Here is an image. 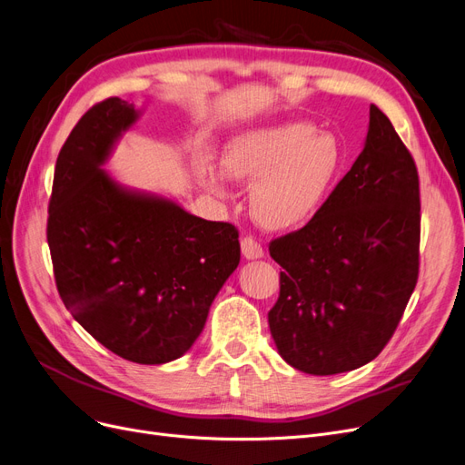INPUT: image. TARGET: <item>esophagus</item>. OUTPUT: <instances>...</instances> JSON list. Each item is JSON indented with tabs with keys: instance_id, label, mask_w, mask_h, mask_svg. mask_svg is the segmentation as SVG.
Instances as JSON below:
<instances>
[{
	"instance_id": "obj_1",
	"label": "esophagus",
	"mask_w": 465,
	"mask_h": 465,
	"mask_svg": "<svg viewBox=\"0 0 465 465\" xmlns=\"http://www.w3.org/2000/svg\"><path fill=\"white\" fill-rule=\"evenodd\" d=\"M240 248H242V255L246 259H262L263 257V248L262 244L253 240L252 236H244L242 242H240Z\"/></svg>"
}]
</instances>
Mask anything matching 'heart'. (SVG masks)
<instances>
[{
	"label": "heart",
	"mask_w": 465,
	"mask_h": 465,
	"mask_svg": "<svg viewBox=\"0 0 465 465\" xmlns=\"http://www.w3.org/2000/svg\"><path fill=\"white\" fill-rule=\"evenodd\" d=\"M343 168L338 137L309 122H284L253 127L231 137L221 153V170L251 187L250 212L259 227L290 231L321 210ZM198 183L225 198L227 179L200 165Z\"/></svg>",
	"instance_id": "b5f03b06"
}]
</instances>
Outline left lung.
Listing matches in <instances>:
<instances>
[{
  "instance_id": "obj_1",
  "label": "left lung",
  "mask_w": 465,
  "mask_h": 465,
  "mask_svg": "<svg viewBox=\"0 0 465 465\" xmlns=\"http://www.w3.org/2000/svg\"><path fill=\"white\" fill-rule=\"evenodd\" d=\"M269 252L284 269L269 328L290 366L333 376L380 355L418 282L420 183L376 104L352 168L307 225Z\"/></svg>"
}]
</instances>
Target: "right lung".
I'll list each match as a JSON object with an SVG mask.
<instances>
[{
    "instance_id": "obj_1",
    "label": "right lung",
    "mask_w": 465,
    "mask_h": 465,
    "mask_svg": "<svg viewBox=\"0 0 465 465\" xmlns=\"http://www.w3.org/2000/svg\"><path fill=\"white\" fill-rule=\"evenodd\" d=\"M141 110L110 97L82 116L54 165L47 242L64 307L137 364L187 352L240 263L238 231L125 187L104 165Z\"/></svg>"
}]
</instances>
